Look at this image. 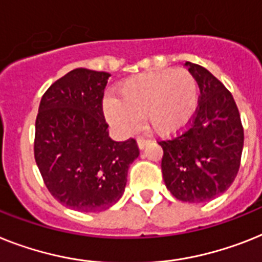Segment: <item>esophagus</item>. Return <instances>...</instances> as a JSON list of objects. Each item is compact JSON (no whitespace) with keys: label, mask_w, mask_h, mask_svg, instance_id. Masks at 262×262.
Here are the masks:
<instances>
[{"label":"esophagus","mask_w":262,"mask_h":262,"mask_svg":"<svg viewBox=\"0 0 262 262\" xmlns=\"http://www.w3.org/2000/svg\"><path fill=\"white\" fill-rule=\"evenodd\" d=\"M136 143H138V147H139L140 150H143L144 147L148 144V139H146V138H138V139H136Z\"/></svg>","instance_id":"34e87169"}]
</instances>
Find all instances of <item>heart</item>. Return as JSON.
<instances>
[{
    "label": "heart",
    "mask_w": 262,
    "mask_h": 262,
    "mask_svg": "<svg viewBox=\"0 0 262 262\" xmlns=\"http://www.w3.org/2000/svg\"><path fill=\"white\" fill-rule=\"evenodd\" d=\"M118 92L119 97H105L103 110L122 135L135 133L142 115L159 135H178L189 127L198 107V84L186 69L142 73L120 84Z\"/></svg>",
    "instance_id": "heart-1"
}]
</instances>
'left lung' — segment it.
Returning a JSON list of instances; mask_svg holds the SVG:
<instances>
[{
    "instance_id": "1",
    "label": "left lung",
    "mask_w": 262,
    "mask_h": 262,
    "mask_svg": "<svg viewBox=\"0 0 262 262\" xmlns=\"http://www.w3.org/2000/svg\"><path fill=\"white\" fill-rule=\"evenodd\" d=\"M201 95L190 127L159 140L166 187L179 201L207 202L229 189L237 177L244 128L237 104L224 84L206 68L186 62Z\"/></svg>"
}]
</instances>
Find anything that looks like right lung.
<instances>
[{
    "mask_svg": "<svg viewBox=\"0 0 262 262\" xmlns=\"http://www.w3.org/2000/svg\"><path fill=\"white\" fill-rule=\"evenodd\" d=\"M107 72L76 68L41 97L34 159L49 193L64 206L101 211L123 195L136 140L115 142L103 114Z\"/></svg>",
    "mask_w": 262,
    "mask_h": 262,
    "instance_id": "1",
    "label": "right lung"
}]
</instances>
